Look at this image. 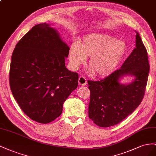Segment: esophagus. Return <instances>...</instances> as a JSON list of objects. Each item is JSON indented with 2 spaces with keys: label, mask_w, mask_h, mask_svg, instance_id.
Instances as JSON below:
<instances>
[{
  "label": "esophagus",
  "mask_w": 156,
  "mask_h": 156,
  "mask_svg": "<svg viewBox=\"0 0 156 156\" xmlns=\"http://www.w3.org/2000/svg\"><path fill=\"white\" fill-rule=\"evenodd\" d=\"M87 83V80L86 79L84 78L83 76H80L78 78V84L80 86H86Z\"/></svg>",
  "instance_id": "obj_1"
}]
</instances>
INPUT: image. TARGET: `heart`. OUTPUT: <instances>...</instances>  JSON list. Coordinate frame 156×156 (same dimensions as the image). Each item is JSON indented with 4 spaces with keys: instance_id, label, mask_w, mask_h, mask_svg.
<instances>
[{
    "instance_id": "obj_1",
    "label": "heart",
    "mask_w": 156,
    "mask_h": 156,
    "mask_svg": "<svg viewBox=\"0 0 156 156\" xmlns=\"http://www.w3.org/2000/svg\"><path fill=\"white\" fill-rule=\"evenodd\" d=\"M127 50L126 43L104 34H91L84 37L80 44L70 46L69 60L71 68L77 70L90 57L88 66L91 73L105 77L112 73Z\"/></svg>"
}]
</instances>
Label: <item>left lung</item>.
I'll return each instance as SVG.
<instances>
[{
  "instance_id": "obj_1",
  "label": "left lung",
  "mask_w": 156,
  "mask_h": 156,
  "mask_svg": "<svg viewBox=\"0 0 156 156\" xmlns=\"http://www.w3.org/2000/svg\"><path fill=\"white\" fill-rule=\"evenodd\" d=\"M136 47L121 68L98 81L88 80L90 90L89 118L102 127L113 126L122 122L139 106L144 97L148 82L150 65L148 53L136 31ZM126 75L135 78L123 84Z\"/></svg>"
}]
</instances>
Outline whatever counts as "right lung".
<instances>
[{"label": "right lung", "instance_id": "1", "mask_svg": "<svg viewBox=\"0 0 156 156\" xmlns=\"http://www.w3.org/2000/svg\"><path fill=\"white\" fill-rule=\"evenodd\" d=\"M70 48L46 23L34 25L16 44L10 68V89L23 112L48 123L59 117L63 105L78 87V74L66 68Z\"/></svg>", "mask_w": 156, "mask_h": 156}]
</instances>
